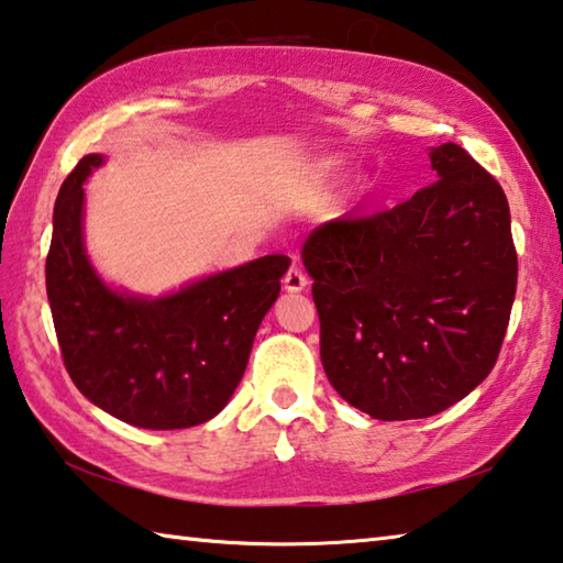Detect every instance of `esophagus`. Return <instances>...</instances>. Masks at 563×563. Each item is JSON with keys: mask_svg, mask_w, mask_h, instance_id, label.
Returning a JSON list of instances; mask_svg holds the SVG:
<instances>
[{"mask_svg": "<svg viewBox=\"0 0 563 563\" xmlns=\"http://www.w3.org/2000/svg\"><path fill=\"white\" fill-rule=\"evenodd\" d=\"M307 274H303L301 269H297V266H291V269L287 272V276H284V289H287L289 294H299L307 289Z\"/></svg>", "mask_w": 563, "mask_h": 563, "instance_id": "1", "label": "esophagus"}]
</instances>
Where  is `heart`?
Wrapping results in <instances>:
<instances>
[{
    "mask_svg": "<svg viewBox=\"0 0 563 563\" xmlns=\"http://www.w3.org/2000/svg\"><path fill=\"white\" fill-rule=\"evenodd\" d=\"M341 157L339 155H323V157H319L317 163L311 165V173L317 175V177H329V175H333L341 167ZM361 192H363V177H358V175H346L341 180V185H339V205H351L353 200H358L361 197Z\"/></svg>",
    "mask_w": 563,
    "mask_h": 563,
    "instance_id": "heart-1",
    "label": "heart"
}]
</instances>
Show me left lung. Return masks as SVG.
Returning <instances> with one entry per match:
<instances>
[{
  "instance_id": "8db88e82",
  "label": "left lung",
  "mask_w": 563,
  "mask_h": 563,
  "mask_svg": "<svg viewBox=\"0 0 563 563\" xmlns=\"http://www.w3.org/2000/svg\"><path fill=\"white\" fill-rule=\"evenodd\" d=\"M438 180L408 202L313 230L321 363L376 420L448 410L489 376L517 291L505 190L455 143L430 147Z\"/></svg>"
}]
</instances>
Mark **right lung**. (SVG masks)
<instances>
[{"mask_svg": "<svg viewBox=\"0 0 563 563\" xmlns=\"http://www.w3.org/2000/svg\"><path fill=\"white\" fill-rule=\"evenodd\" d=\"M103 163L101 153L84 155L54 205L46 297L66 371L96 408L128 426H200L240 386L291 262L266 254L157 297L113 287L84 240V183Z\"/></svg>", "mask_w": 563, "mask_h": 563, "instance_id": "add662e5", "label": "right lung"}]
</instances>
